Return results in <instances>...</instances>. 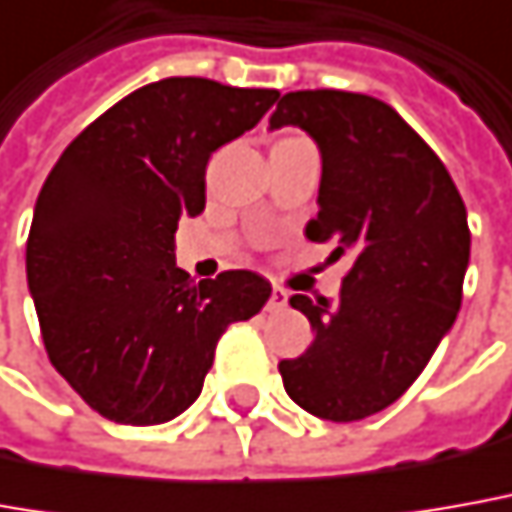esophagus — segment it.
I'll list each match as a JSON object with an SVG mask.
<instances>
[{
  "label": "esophagus",
  "mask_w": 512,
  "mask_h": 512,
  "mask_svg": "<svg viewBox=\"0 0 512 512\" xmlns=\"http://www.w3.org/2000/svg\"><path fill=\"white\" fill-rule=\"evenodd\" d=\"M285 305H288V291L280 288V285H274L269 302H266V311H283Z\"/></svg>",
  "instance_id": "obj_1"
}]
</instances>
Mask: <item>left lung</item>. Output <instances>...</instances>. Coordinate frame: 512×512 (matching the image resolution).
Here are the masks:
<instances>
[{
  "label": "left lung",
  "mask_w": 512,
  "mask_h": 512,
  "mask_svg": "<svg viewBox=\"0 0 512 512\" xmlns=\"http://www.w3.org/2000/svg\"><path fill=\"white\" fill-rule=\"evenodd\" d=\"M297 125L322 154L319 212L308 241L350 255L339 300L305 294L314 342L280 361L285 392L305 412L350 423L395 403L429 364L462 302L471 257L457 184L384 100L336 89L280 97L269 128Z\"/></svg>",
  "instance_id": "left-lung-1"
}]
</instances>
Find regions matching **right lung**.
Here are the masks:
<instances>
[{
	"label": "right lung",
	"mask_w": 512,
	"mask_h": 512,
	"mask_svg": "<svg viewBox=\"0 0 512 512\" xmlns=\"http://www.w3.org/2000/svg\"><path fill=\"white\" fill-rule=\"evenodd\" d=\"M280 97L207 78H165L114 103L50 170L27 238V285L52 367L125 426L182 415L221 333L266 305L269 280L176 266L182 215L204 210L212 151Z\"/></svg>",
	"instance_id": "obj_1"
}]
</instances>
